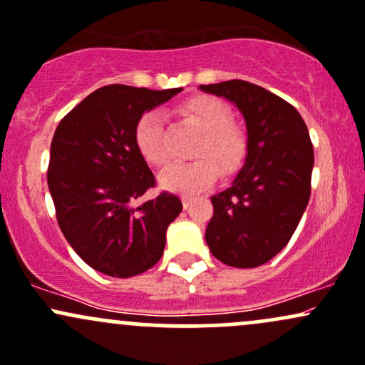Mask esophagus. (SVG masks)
I'll list each match as a JSON object with an SVG mask.
<instances>
[{
    "label": "esophagus",
    "instance_id": "obj_1",
    "mask_svg": "<svg viewBox=\"0 0 365 365\" xmlns=\"http://www.w3.org/2000/svg\"><path fill=\"white\" fill-rule=\"evenodd\" d=\"M191 200H193V197H191V195H182L184 209H187V205H190V203H191Z\"/></svg>",
    "mask_w": 365,
    "mask_h": 365
}]
</instances>
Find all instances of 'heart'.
Listing matches in <instances>:
<instances>
[{
  "instance_id": "heart-1",
  "label": "heart",
  "mask_w": 365,
  "mask_h": 365,
  "mask_svg": "<svg viewBox=\"0 0 365 365\" xmlns=\"http://www.w3.org/2000/svg\"><path fill=\"white\" fill-rule=\"evenodd\" d=\"M181 115L193 123L202 139L195 148V162L175 163L160 174V182L172 191H200L214 182L219 169L226 174L235 172L245 162L249 135L240 125L233 123L230 106L212 96H198L179 108ZM135 146L140 156L155 167L165 165L170 158L167 146L165 118L160 111L144 113L135 125Z\"/></svg>"
}]
</instances>
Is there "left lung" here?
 I'll return each instance as SVG.
<instances>
[{
  "label": "left lung",
  "instance_id": "left-lung-1",
  "mask_svg": "<svg viewBox=\"0 0 365 365\" xmlns=\"http://www.w3.org/2000/svg\"><path fill=\"white\" fill-rule=\"evenodd\" d=\"M244 115L249 135L245 163L230 187L214 195L205 242L215 259L256 268L291 240L312 191L313 146L297 109L244 80L200 85Z\"/></svg>",
  "mask_w": 365,
  "mask_h": 365
}]
</instances>
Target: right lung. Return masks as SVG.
I'll return each instance as SVG.
<instances>
[{
	"label": "right lung",
	"mask_w": 365,
	"mask_h": 365,
	"mask_svg": "<svg viewBox=\"0 0 365 365\" xmlns=\"http://www.w3.org/2000/svg\"><path fill=\"white\" fill-rule=\"evenodd\" d=\"M181 90L108 85L53 134L46 181L57 222L74 252L104 275L128 278L155 266L181 214V200L167 191L137 205L156 182L134 140L140 116Z\"/></svg>",
	"instance_id": "obj_1"
}]
</instances>
